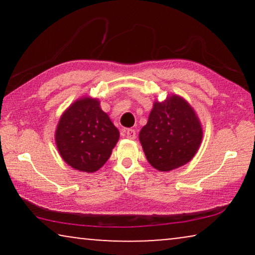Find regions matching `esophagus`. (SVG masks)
I'll use <instances>...</instances> for the list:
<instances>
[{
    "label": "esophagus",
    "instance_id": "1",
    "mask_svg": "<svg viewBox=\"0 0 255 255\" xmlns=\"http://www.w3.org/2000/svg\"><path fill=\"white\" fill-rule=\"evenodd\" d=\"M124 134L128 139H135V131L133 128H127V130L124 131Z\"/></svg>",
    "mask_w": 255,
    "mask_h": 255
}]
</instances>
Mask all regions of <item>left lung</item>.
Returning a JSON list of instances; mask_svg holds the SVG:
<instances>
[{
  "label": "left lung",
  "mask_w": 255,
  "mask_h": 255,
  "mask_svg": "<svg viewBox=\"0 0 255 255\" xmlns=\"http://www.w3.org/2000/svg\"><path fill=\"white\" fill-rule=\"evenodd\" d=\"M203 128L193 107L183 97L168 94L154 101L148 121L139 132L146 159L153 168L169 172L186 165L196 154Z\"/></svg>",
  "instance_id": "obj_1"
}]
</instances>
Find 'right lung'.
I'll list each match as a JSON object with an SVG mask.
<instances>
[{
    "label": "right lung",
    "instance_id": "1",
    "mask_svg": "<svg viewBox=\"0 0 255 255\" xmlns=\"http://www.w3.org/2000/svg\"><path fill=\"white\" fill-rule=\"evenodd\" d=\"M54 137L67 165L80 172L94 173L110 158L120 131L101 109L99 99L82 96L61 115Z\"/></svg>",
    "mask_w": 255,
    "mask_h": 255
}]
</instances>
